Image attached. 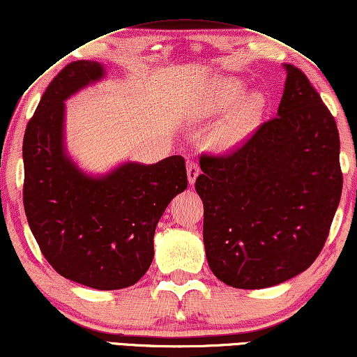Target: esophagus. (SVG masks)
I'll use <instances>...</instances> for the list:
<instances>
[{"label": "esophagus", "mask_w": 357, "mask_h": 357, "mask_svg": "<svg viewBox=\"0 0 357 357\" xmlns=\"http://www.w3.org/2000/svg\"><path fill=\"white\" fill-rule=\"evenodd\" d=\"M199 166H197V162L195 161H188V164H186V174H188V182L190 185H193L196 182L197 175H199Z\"/></svg>", "instance_id": "34e87169"}]
</instances>
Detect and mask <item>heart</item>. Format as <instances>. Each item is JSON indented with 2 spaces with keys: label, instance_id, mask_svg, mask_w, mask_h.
Masks as SVG:
<instances>
[{
  "label": "heart",
  "instance_id": "1",
  "mask_svg": "<svg viewBox=\"0 0 357 357\" xmlns=\"http://www.w3.org/2000/svg\"><path fill=\"white\" fill-rule=\"evenodd\" d=\"M241 94H243V84L233 79L227 81L220 86L217 96L206 102L204 114L220 113L234 107L236 102L241 98ZM261 108L263 97L260 94H252L245 98L233 116H229L227 121L213 130L209 139L213 150H231V148L243 144L259 123Z\"/></svg>",
  "mask_w": 357,
  "mask_h": 357
}]
</instances>
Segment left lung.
Here are the masks:
<instances>
[{
    "label": "left lung",
    "instance_id": "obj_1",
    "mask_svg": "<svg viewBox=\"0 0 357 357\" xmlns=\"http://www.w3.org/2000/svg\"><path fill=\"white\" fill-rule=\"evenodd\" d=\"M278 116L227 155H202L204 248L227 286L263 289L308 270L342 196L340 137L303 71L284 65Z\"/></svg>",
    "mask_w": 357,
    "mask_h": 357
}]
</instances>
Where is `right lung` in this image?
<instances>
[{
  "mask_svg": "<svg viewBox=\"0 0 357 357\" xmlns=\"http://www.w3.org/2000/svg\"><path fill=\"white\" fill-rule=\"evenodd\" d=\"M103 75V65L78 60L47 86L24 135V207L60 276L114 290L134 286L150 268L156 225L188 180L182 156L126 162L103 177L75 166L63 148V100Z\"/></svg>",
  "mask_w": 357,
  "mask_h": 357,
  "instance_id": "add662e5",
  "label": "right lung"
}]
</instances>
